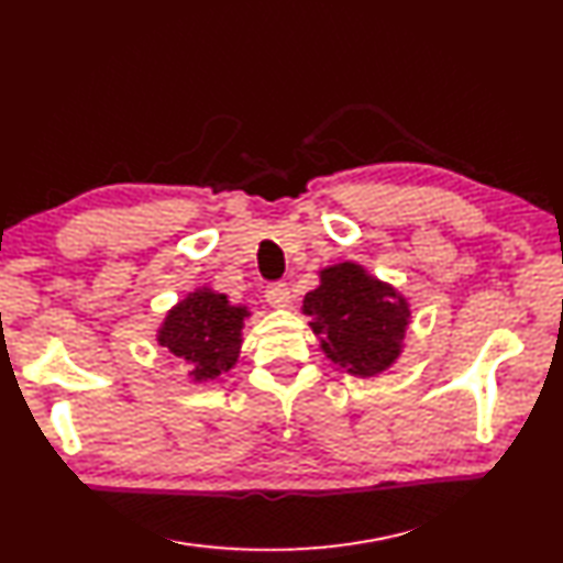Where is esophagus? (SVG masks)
Instances as JSON below:
<instances>
[{"mask_svg": "<svg viewBox=\"0 0 563 563\" xmlns=\"http://www.w3.org/2000/svg\"><path fill=\"white\" fill-rule=\"evenodd\" d=\"M264 297H266V301H268L271 307H278V309L290 307V299H292L290 287H287L285 283H271V285L266 287Z\"/></svg>", "mask_w": 563, "mask_h": 563, "instance_id": "34e87169", "label": "esophagus"}]
</instances>
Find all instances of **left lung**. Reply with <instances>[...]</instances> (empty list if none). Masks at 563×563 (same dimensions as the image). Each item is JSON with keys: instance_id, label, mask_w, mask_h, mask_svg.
I'll return each instance as SVG.
<instances>
[{"instance_id": "8db88e82", "label": "left lung", "mask_w": 563, "mask_h": 563, "mask_svg": "<svg viewBox=\"0 0 563 563\" xmlns=\"http://www.w3.org/2000/svg\"><path fill=\"white\" fill-rule=\"evenodd\" d=\"M305 313L330 362L362 378L395 364L411 316L395 287L352 262L321 271V285L305 297Z\"/></svg>"}]
</instances>
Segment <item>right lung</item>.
Instances as JSON below:
<instances>
[{"mask_svg":"<svg viewBox=\"0 0 563 563\" xmlns=\"http://www.w3.org/2000/svg\"><path fill=\"white\" fill-rule=\"evenodd\" d=\"M247 316L244 307H230L225 295L199 287L168 311L158 344L190 364L195 383H207L235 366Z\"/></svg>","mask_w":563,"mask_h":563,"instance_id":"right-lung-1","label":"right lung"}]
</instances>
